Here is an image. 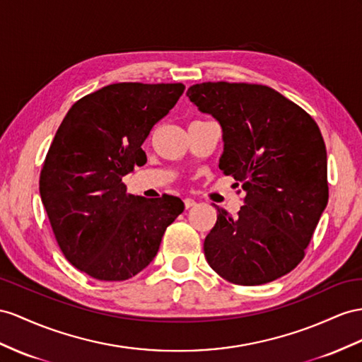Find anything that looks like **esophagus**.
I'll return each mask as SVG.
<instances>
[{
    "mask_svg": "<svg viewBox=\"0 0 362 362\" xmlns=\"http://www.w3.org/2000/svg\"><path fill=\"white\" fill-rule=\"evenodd\" d=\"M183 203H185V208H191V206H194V205H196V200H194V199H189V197H187V199H185L183 200Z\"/></svg>",
    "mask_w": 362,
    "mask_h": 362,
    "instance_id": "1",
    "label": "esophagus"
}]
</instances>
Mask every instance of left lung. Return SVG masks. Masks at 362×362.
I'll list each match as a JSON object with an SVG mask.
<instances>
[{"mask_svg": "<svg viewBox=\"0 0 362 362\" xmlns=\"http://www.w3.org/2000/svg\"><path fill=\"white\" fill-rule=\"evenodd\" d=\"M187 96L223 129L218 168L245 191L237 217L218 209L206 262L240 286L276 280L300 264L329 200L327 153L313 117L271 87L202 82Z\"/></svg>", "mask_w": 362, "mask_h": 362, "instance_id": "8db88e82", "label": "left lung"}]
</instances>
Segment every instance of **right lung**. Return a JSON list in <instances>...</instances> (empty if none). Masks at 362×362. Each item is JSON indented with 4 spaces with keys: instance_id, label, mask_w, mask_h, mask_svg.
I'll list each match as a JSON object with an SVG mask.
<instances>
[{
    "instance_id": "add662e5",
    "label": "right lung",
    "mask_w": 362,
    "mask_h": 362,
    "mask_svg": "<svg viewBox=\"0 0 362 362\" xmlns=\"http://www.w3.org/2000/svg\"><path fill=\"white\" fill-rule=\"evenodd\" d=\"M183 84L119 82L69 110L45 156L40 192L64 257L100 281H124L153 262L185 206L179 197L127 192L146 162L142 144L177 104Z\"/></svg>"
}]
</instances>
